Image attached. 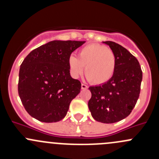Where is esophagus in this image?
I'll return each instance as SVG.
<instances>
[{"instance_id": "1", "label": "esophagus", "mask_w": 159, "mask_h": 159, "mask_svg": "<svg viewBox=\"0 0 159 159\" xmlns=\"http://www.w3.org/2000/svg\"><path fill=\"white\" fill-rule=\"evenodd\" d=\"M89 89L88 85H86V84H81V89L85 90V89Z\"/></svg>"}]
</instances>
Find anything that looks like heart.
Instances as JSON below:
<instances>
[{
    "mask_svg": "<svg viewBox=\"0 0 159 159\" xmlns=\"http://www.w3.org/2000/svg\"><path fill=\"white\" fill-rule=\"evenodd\" d=\"M70 75L77 78L84 74L94 84H103L113 77L116 69V57L106 46L90 44L78 51V57L70 55L68 60Z\"/></svg>",
    "mask_w": 159,
    "mask_h": 159,
    "instance_id": "b5f03b06",
    "label": "heart"
}]
</instances>
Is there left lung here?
<instances>
[{
  "label": "left lung",
  "mask_w": 159,
  "mask_h": 159,
  "mask_svg": "<svg viewBox=\"0 0 159 159\" xmlns=\"http://www.w3.org/2000/svg\"><path fill=\"white\" fill-rule=\"evenodd\" d=\"M108 44L116 57V69L108 82L91 86L89 108L94 120L115 123L130 115L139 99L142 71L139 61L127 49L113 41Z\"/></svg>",
  "instance_id": "left-lung-1"
}]
</instances>
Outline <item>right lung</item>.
Segmentation results:
<instances>
[{
  "instance_id": "add662e5",
  "label": "right lung",
  "mask_w": 159,
  "mask_h": 159,
  "mask_svg": "<svg viewBox=\"0 0 159 159\" xmlns=\"http://www.w3.org/2000/svg\"><path fill=\"white\" fill-rule=\"evenodd\" d=\"M85 41H52L33 50L20 65L18 94L25 110L42 122H57L67 115L80 93V81L70 77L68 60Z\"/></svg>"
}]
</instances>
